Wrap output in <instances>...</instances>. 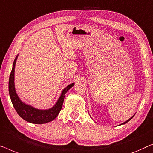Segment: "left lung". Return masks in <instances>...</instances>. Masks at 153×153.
Instances as JSON below:
<instances>
[{
    "instance_id": "left-lung-1",
    "label": "left lung",
    "mask_w": 153,
    "mask_h": 153,
    "mask_svg": "<svg viewBox=\"0 0 153 153\" xmlns=\"http://www.w3.org/2000/svg\"><path fill=\"white\" fill-rule=\"evenodd\" d=\"M134 115H133V116H132V117H131V118H130V119H128V120H126V121H125V122H124V123H121V124H120V125H123V124H125V123H128V121H130V120H131V119H132V118H133V117H134Z\"/></svg>"
}]
</instances>
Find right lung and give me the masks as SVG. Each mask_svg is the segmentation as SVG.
I'll list each match as a JSON object with an SVG mask.
<instances>
[{
	"label": "right lung",
	"mask_w": 153,
	"mask_h": 153,
	"mask_svg": "<svg viewBox=\"0 0 153 153\" xmlns=\"http://www.w3.org/2000/svg\"><path fill=\"white\" fill-rule=\"evenodd\" d=\"M18 55L15 58L13 63L12 69L9 79V93L13 106L18 114L26 121L34 124H44L54 120L61 111L64 102V96L66 92L74 86V83L70 84L62 90L61 96L53 107L48 109H39L31 105L25 104L17 95L14 85V69Z\"/></svg>",
	"instance_id": "right-lung-1"
}]
</instances>
